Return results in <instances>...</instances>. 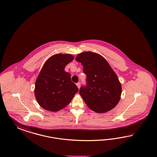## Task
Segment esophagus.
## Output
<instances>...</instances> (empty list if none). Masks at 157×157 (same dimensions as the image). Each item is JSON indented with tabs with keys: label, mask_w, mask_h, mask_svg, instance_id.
<instances>
[{
	"label": "esophagus",
	"mask_w": 157,
	"mask_h": 157,
	"mask_svg": "<svg viewBox=\"0 0 157 157\" xmlns=\"http://www.w3.org/2000/svg\"><path fill=\"white\" fill-rule=\"evenodd\" d=\"M76 86H77V87H78V89H79L80 87H81V83H80V82L77 83H76Z\"/></svg>",
	"instance_id": "1"
}]
</instances>
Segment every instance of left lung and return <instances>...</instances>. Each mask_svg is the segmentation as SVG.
<instances>
[{
	"label": "left lung",
	"instance_id": "obj_1",
	"mask_svg": "<svg viewBox=\"0 0 157 157\" xmlns=\"http://www.w3.org/2000/svg\"><path fill=\"white\" fill-rule=\"evenodd\" d=\"M76 60L83 65L86 75V84L81 86L79 94L87 106L99 113L114 108L120 100L121 86L109 63L91 52L81 53Z\"/></svg>",
	"mask_w": 157,
	"mask_h": 157
}]
</instances>
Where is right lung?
<instances>
[{"label": "right lung", "mask_w": 157, "mask_h": 157, "mask_svg": "<svg viewBox=\"0 0 157 157\" xmlns=\"http://www.w3.org/2000/svg\"><path fill=\"white\" fill-rule=\"evenodd\" d=\"M74 59L69 54H56L49 57L36 81L34 94L39 105L45 109L57 112L69 104L78 88L64 71Z\"/></svg>", "instance_id": "add662e5"}]
</instances>
